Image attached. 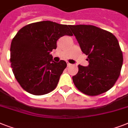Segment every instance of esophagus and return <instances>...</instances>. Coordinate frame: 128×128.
Instances as JSON below:
<instances>
[{
  "label": "esophagus",
  "mask_w": 128,
  "mask_h": 128,
  "mask_svg": "<svg viewBox=\"0 0 128 128\" xmlns=\"http://www.w3.org/2000/svg\"><path fill=\"white\" fill-rule=\"evenodd\" d=\"M67 65H68V66H70L72 64H70V63H69V62H67Z\"/></svg>",
  "instance_id": "34e87169"
}]
</instances>
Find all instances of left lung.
Wrapping results in <instances>:
<instances>
[{
  "label": "left lung",
  "mask_w": 128,
  "mask_h": 128,
  "mask_svg": "<svg viewBox=\"0 0 128 128\" xmlns=\"http://www.w3.org/2000/svg\"><path fill=\"white\" fill-rule=\"evenodd\" d=\"M69 27L89 62L88 66L78 65V73L72 76L74 85L88 96L107 92L119 78L123 64L117 38L112 33L92 25Z\"/></svg>",
  "instance_id": "8db88e82"
}]
</instances>
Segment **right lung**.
Instances as JSON below:
<instances>
[{
  "label": "right lung",
  "mask_w": 128,
  "mask_h": 128,
  "mask_svg": "<svg viewBox=\"0 0 128 128\" xmlns=\"http://www.w3.org/2000/svg\"><path fill=\"white\" fill-rule=\"evenodd\" d=\"M66 24L41 21L22 27L12 40L10 63L15 78L25 91L33 95L54 90L67 64L54 62L50 52L64 35L72 36Z\"/></svg>",
  "instance_id": "obj_1"
}]
</instances>
